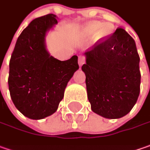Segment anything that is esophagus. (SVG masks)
Wrapping results in <instances>:
<instances>
[{"instance_id":"34e87169","label":"esophagus","mask_w":150,"mask_h":150,"mask_svg":"<svg viewBox=\"0 0 150 150\" xmlns=\"http://www.w3.org/2000/svg\"><path fill=\"white\" fill-rule=\"evenodd\" d=\"M85 62H86V58H85L84 56H80V57H79V59H78L79 65H80V66H81L82 64H83Z\"/></svg>"}]
</instances>
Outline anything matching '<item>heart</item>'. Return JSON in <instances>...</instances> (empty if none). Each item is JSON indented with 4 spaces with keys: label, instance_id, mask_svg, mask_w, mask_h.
Segmentation results:
<instances>
[{
    "label": "heart",
    "instance_id": "1",
    "mask_svg": "<svg viewBox=\"0 0 150 150\" xmlns=\"http://www.w3.org/2000/svg\"><path fill=\"white\" fill-rule=\"evenodd\" d=\"M101 26L100 23H90L84 28V33L86 36H93L96 34L98 39H102L109 34V30L107 26Z\"/></svg>",
    "mask_w": 150,
    "mask_h": 150
}]
</instances>
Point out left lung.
I'll use <instances>...</instances> for the list:
<instances>
[{"instance_id":"left-lung-1","label":"left lung","mask_w":150,"mask_h":150,"mask_svg":"<svg viewBox=\"0 0 150 150\" xmlns=\"http://www.w3.org/2000/svg\"><path fill=\"white\" fill-rule=\"evenodd\" d=\"M85 55L81 69L91 110L110 119L127 115L140 92V59L134 38L118 28Z\"/></svg>"}]
</instances>
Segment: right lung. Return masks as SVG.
I'll use <instances>...</instances> for the list:
<instances>
[{
    "instance_id": "add662e5",
    "label": "right lung",
    "mask_w": 150,
    "mask_h": 150,
    "mask_svg": "<svg viewBox=\"0 0 150 150\" xmlns=\"http://www.w3.org/2000/svg\"><path fill=\"white\" fill-rule=\"evenodd\" d=\"M57 23L54 14L33 20L18 37L11 56V98L17 110L31 119L55 112L67 83L79 69L76 55L60 61L46 49V33Z\"/></svg>"
}]
</instances>
